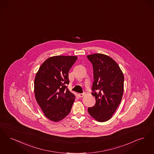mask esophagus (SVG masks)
Listing matches in <instances>:
<instances>
[{
  "mask_svg": "<svg viewBox=\"0 0 154 154\" xmlns=\"http://www.w3.org/2000/svg\"><path fill=\"white\" fill-rule=\"evenodd\" d=\"M86 94V92H84V93H79V97L82 98V97H83L84 95H85Z\"/></svg>",
  "mask_w": 154,
  "mask_h": 154,
  "instance_id": "obj_1",
  "label": "esophagus"
}]
</instances>
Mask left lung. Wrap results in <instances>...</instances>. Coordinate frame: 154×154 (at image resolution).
Segmentation results:
<instances>
[{"label": "left lung", "mask_w": 154, "mask_h": 154, "mask_svg": "<svg viewBox=\"0 0 154 154\" xmlns=\"http://www.w3.org/2000/svg\"><path fill=\"white\" fill-rule=\"evenodd\" d=\"M93 67L92 94L96 103L88 108V113L99 122L111 119L120 103L124 77L120 68L111 57L103 54L87 56Z\"/></svg>", "instance_id": "obj_1"}]
</instances>
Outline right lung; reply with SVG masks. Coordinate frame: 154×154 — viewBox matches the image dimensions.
Returning a JSON list of instances; mask_svg holds the SVG:
<instances>
[{"instance_id": "add662e5", "label": "right lung", "mask_w": 154, "mask_h": 154, "mask_svg": "<svg viewBox=\"0 0 154 154\" xmlns=\"http://www.w3.org/2000/svg\"><path fill=\"white\" fill-rule=\"evenodd\" d=\"M77 58L72 56L49 57L41 64L35 75V99L51 120H61L71 112L75 96L67 85L69 83V71Z\"/></svg>"}]
</instances>
